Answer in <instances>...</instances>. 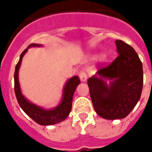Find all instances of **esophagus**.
<instances>
[{
    "mask_svg": "<svg viewBox=\"0 0 152 152\" xmlns=\"http://www.w3.org/2000/svg\"><path fill=\"white\" fill-rule=\"evenodd\" d=\"M79 77H80L81 81L85 82L87 79H88V75H87V74H86V72L84 71H80V73H79Z\"/></svg>",
    "mask_w": 152,
    "mask_h": 152,
    "instance_id": "34e87169",
    "label": "esophagus"
}]
</instances>
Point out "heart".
<instances>
[{
  "label": "heart",
  "mask_w": 152,
  "mask_h": 152,
  "mask_svg": "<svg viewBox=\"0 0 152 152\" xmlns=\"http://www.w3.org/2000/svg\"><path fill=\"white\" fill-rule=\"evenodd\" d=\"M95 58H98V56H95Z\"/></svg>",
  "instance_id": "1"
}]
</instances>
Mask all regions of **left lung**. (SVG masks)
I'll use <instances>...</instances> for the list:
<instances>
[{
	"mask_svg": "<svg viewBox=\"0 0 152 152\" xmlns=\"http://www.w3.org/2000/svg\"><path fill=\"white\" fill-rule=\"evenodd\" d=\"M115 42L117 58L88 80L94 108L106 119L128 116L139 102L143 86L142 64L135 49L122 40ZM107 80H111L109 86Z\"/></svg>",
	"mask_w": 152,
	"mask_h": 152,
	"instance_id": "left-lung-1",
	"label": "left lung"
}]
</instances>
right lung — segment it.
I'll list each match as a JSON object with an SVG mask.
<instances>
[{
	"instance_id": "1",
	"label": "right lung",
	"mask_w": 152,
	"mask_h": 152,
	"mask_svg": "<svg viewBox=\"0 0 152 152\" xmlns=\"http://www.w3.org/2000/svg\"><path fill=\"white\" fill-rule=\"evenodd\" d=\"M41 46L42 45L40 44H31L28 46L27 49H25L21 53L20 60L16 65L15 72H14V91H15L16 97H17L19 105L20 106L22 110L26 113V115H28L31 119H33L38 124L42 125V126H50V125L60 123L68 117L70 112L72 110L74 93L80 81L77 76H74L71 77L64 87L61 103L57 107L51 110H45L42 107L33 104L26 100V97L23 95L20 87L18 77L19 69L20 67L23 57L26 54L28 49L30 47Z\"/></svg>"
}]
</instances>
